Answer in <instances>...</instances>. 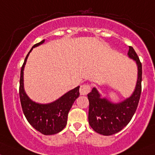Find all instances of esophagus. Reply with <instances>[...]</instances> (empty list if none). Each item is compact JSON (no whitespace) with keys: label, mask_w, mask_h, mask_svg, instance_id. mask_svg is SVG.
<instances>
[{"label":"esophagus","mask_w":155,"mask_h":155,"mask_svg":"<svg viewBox=\"0 0 155 155\" xmlns=\"http://www.w3.org/2000/svg\"><path fill=\"white\" fill-rule=\"evenodd\" d=\"M91 91V86L90 84H83L80 87V89H79V93L81 96H85L87 94Z\"/></svg>","instance_id":"1"}]
</instances>
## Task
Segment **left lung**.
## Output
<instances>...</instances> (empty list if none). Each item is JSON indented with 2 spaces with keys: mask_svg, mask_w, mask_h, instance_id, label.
I'll return each mask as SVG.
<instances>
[{
  "mask_svg": "<svg viewBox=\"0 0 155 155\" xmlns=\"http://www.w3.org/2000/svg\"><path fill=\"white\" fill-rule=\"evenodd\" d=\"M129 48L127 55L135 61L137 67V82L132 94L118 103H113L107 98H101V95L96 87H93L87 94L89 124L95 132L101 135H112L124 128L135 114L140 100L142 64L133 48Z\"/></svg>",
  "mask_w": 155,
  "mask_h": 155,
  "instance_id": "obj_1",
  "label": "left lung"
}]
</instances>
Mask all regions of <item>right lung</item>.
I'll use <instances>...</instances> for the list:
<instances>
[{"label":"right lung","instance_id":"add662e5","mask_svg":"<svg viewBox=\"0 0 155 155\" xmlns=\"http://www.w3.org/2000/svg\"><path fill=\"white\" fill-rule=\"evenodd\" d=\"M44 42L45 40L35 44L25 57L20 71L19 94L23 112L28 123L43 135H50L58 133L65 127L69 110L75 100L79 96V86L48 104L37 103L27 96L23 82V71L25 63L32 49L42 45Z\"/></svg>","mask_w":155,"mask_h":155}]
</instances>
